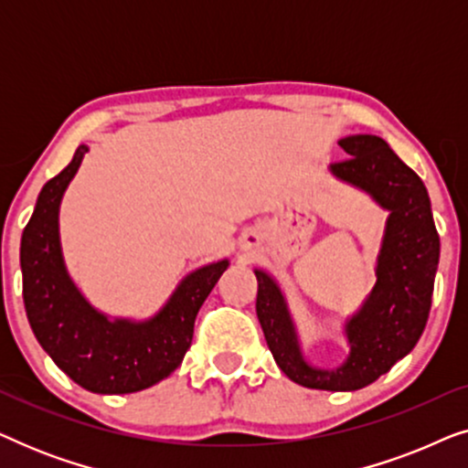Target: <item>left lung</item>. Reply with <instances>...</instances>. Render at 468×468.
I'll list each match as a JSON object with an SVG mask.
<instances>
[{"label": "left lung", "mask_w": 468, "mask_h": 468, "mask_svg": "<svg viewBox=\"0 0 468 468\" xmlns=\"http://www.w3.org/2000/svg\"><path fill=\"white\" fill-rule=\"evenodd\" d=\"M338 144L351 157L332 164L330 175L388 210L375 261L377 281L343 324L347 356L332 368L317 367L304 356L283 287L261 268H253L255 311L274 362L292 381L313 389L354 392L386 375L418 345L431 313L441 242L424 183L386 140L356 133Z\"/></svg>", "instance_id": "8db88e82"}]
</instances>
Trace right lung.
Wrapping results in <instances>:
<instances>
[{
  "mask_svg": "<svg viewBox=\"0 0 468 468\" xmlns=\"http://www.w3.org/2000/svg\"><path fill=\"white\" fill-rule=\"evenodd\" d=\"M87 144L44 185L23 229V300L42 349L74 383L93 394L140 392L165 379L187 354L197 311L228 271L217 260L185 274L168 300L146 319L112 317L95 309L69 274L59 234V208Z\"/></svg>",
  "mask_w": 468,
  "mask_h": 468,
  "instance_id": "add662e5",
  "label": "right lung"
}]
</instances>
